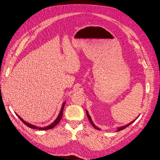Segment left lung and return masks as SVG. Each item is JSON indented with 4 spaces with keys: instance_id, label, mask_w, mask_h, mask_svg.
Masks as SVG:
<instances>
[{
    "instance_id": "8db88e82",
    "label": "left lung",
    "mask_w": 160,
    "mask_h": 160,
    "mask_svg": "<svg viewBox=\"0 0 160 160\" xmlns=\"http://www.w3.org/2000/svg\"><path fill=\"white\" fill-rule=\"evenodd\" d=\"M86 114H87V116H88V119H89V121H90V122L91 123V124H92V126H93V127L95 128V129H97V130H100V129L99 128H98V127H97L94 124V123L93 122V121H92V120H91V117H90V115H89V113H88V112L86 110ZM136 120H134V121H133L132 122H131L130 123H129V124H127V125H125V126H123V127H118L117 128V131H120V130H123V129H124V128H127V127H128L129 125H130L132 123H133L134 121H135Z\"/></svg>"
}]
</instances>
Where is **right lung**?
<instances>
[{
	"mask_svg": "<svg viewBox=\"0 0 160 160\" xmlns=\"http://www.w3.org/2000/svg\"><path fill=\"white\" fill-rule=\"evenodd\" d=\"M65 102H65L63 103L62 106V108H61V110H60V113H59V115H58L57 118L56 119V120H55L52 123L50 124V125L47 126V127H36V126H35V125H33V124H29V123L25 121H24V120L21 118V117L19 115H18V114H17L16 113H15V114H16L17 116H18V117H19V118L20 119V120H21L25 125H27V127H29V128H33V129H38V130H50V129L53 128L55 127V126H56V125L59 123V122H60V121H61V119H62V118L63 108H64V106H65Z\"/></svg>",
	"mask_w": 160,
	"mask_h": 160,
	"instance_id": "add662e5",
	"label": "right lung"
}]
</instances>
